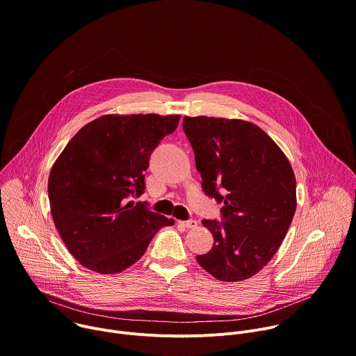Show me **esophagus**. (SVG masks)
Returning a JSON list of instances; mask_svg holds the SVG:
<instances>
[{
    "label": "esophagus",
    "mask_w": 356,
    "mask_h": 356,
    "mask_svg": "<svg viewBox=\"0 0 356 356\" xmlns=\"http://www.w3.org/2000/svg\"><path fill=\"white\" fill-rule=\"evenodd\" d=\"M180 224L186 228H195L197 227V221L195 220H187V221H180Z\"/></svg>",
    "instance_id": "esophagus-1"
}]
</instances>
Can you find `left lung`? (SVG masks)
Returning <instances> with one entry per match:
<instances>
[{
  "instance_id": "obj_1",
  "label": "left lung",
  "mask_w": 356,
  "mask_h": 356,
  "mask_svg": "<svg viewBox=\"0 0 356 356\" xmlns=\"http://www.w3.org/2000/svg\"><path fill=\"white\" fill-rule=\"evenodd\" d=\"M204 193L224 202L221 220H202L214 236L198 265L222 282L257 275L282 245L296 211V177L280 147L242 120L184 117ZM225 191L224 195L219 190Z\"/></svg>"
}]
</instances>
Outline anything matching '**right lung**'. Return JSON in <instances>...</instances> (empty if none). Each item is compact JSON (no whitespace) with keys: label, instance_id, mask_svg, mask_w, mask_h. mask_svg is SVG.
Masks as SVG:
<instances>
[{"label":"right lung","instance_id":"right-lung-1","mask_svg":"<svg viewBox=\"0 0 356 356\" xmlns=\"http://www.w3.org/2000/svg\"><path fill=\"white\" fill-rule=\"evenodd\" d=\"M180 115L99 117L66 145L49 175L55 225L69 252L97 273H120L142 258L155 234L175 220L134 202L145 191L152 152Z\"/></svg>","mask_w":356,"mask_h":356}]
</instances>
